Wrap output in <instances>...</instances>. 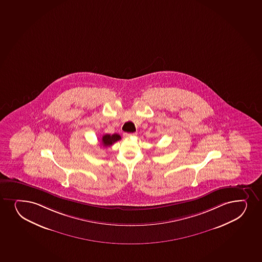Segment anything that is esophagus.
<instances>
[{"instance_id": "1", "label": "esophagus", "mask_w": 262, "mask_h": 262, "mask_svg": "<svg viewBox=\"0 0 262 262\" xmlns=\"http://www.w3.org/2000/svg\"><path fill=\"white\" fill-rule=\"evenodd\" d=\"M136 133H133V134H128V133H124L123 136L125 138H129V137H132V136H136Z\"/></svg>"}]
</instances>
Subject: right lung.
Returning <instances> with one entry per match:
<instances>
[{"instance_id": "1", "label": "right lung", "mask_w": 262, "mask_h": 262, "mask_svg": "<svg viewBox=\"0 0 262 262\" xmlns=\"http://www.w3.org/2000/svg\"><path fill=\"white\" fill-rule=\"evenodd\" d=\"M121 137L118 134H114V135H104L102 137V144L104 147H110L114 144L115 142L120 141Z\"/></svg>"}]
</instances>
